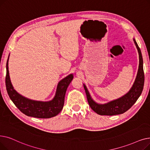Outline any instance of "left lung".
Wrapping results in <instances>:
<instances>
[{
  "label": "left lung",
  "instance_id": "obj_1",
  "mask_svg": "<svg viewBox=\"0 0 150 150\" xmlns=\"http://www.w3.org/2000/svg\"><path fill=\"white\" fill-rule=\"evenodd\" d=\"M134 43L136 46L139 55V66L136 79L130 91L123 97L116 100L112 101L105 104H98L91 99L89 92L83 84V87L86 93L88 103L91 109L101 115H115L122 114L129 110L137 101L143 91L145 76L143 68V59L140 47L137 42L134 39Z\"/></svg>",
  "mask_w": 150,
  "mask_h": 150
}]
</instances>
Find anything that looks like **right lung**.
I'll list each match as a JSON object with an SVG mask.
<instances>
[{
	"mask_svg": "<svg viewBox=\"0 0 150 150\" xmlns=\"http://www.w3.org/2000/svg\"><path fill=\"white\" fill-rule=\"evenodd\" d=\"M8 58L6 65V88L10 98L17 108L27 116L35 118H49L58 115L63 108L67 89L73 79V75L69 74L60 81L55 96L52 101L49 102L32 101L20 95L13 89L9 76Z\"/></svg>",
	"mask_w": 150,
	"mask_h": 150,
	"instance_id": "1",
	"label": "right lung"
}]
</instances>
